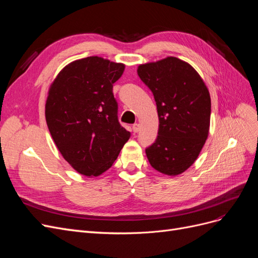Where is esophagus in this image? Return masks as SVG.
Listing matches in <instances>:
<instances>
[{"label": "esophagus", "mask_w": 258, "mask_h": 258, "mask_svg": "<svg viewBox=\"0 0 258 258\" xmlns=\"http://www.w3.org/2000/svg\"><path fill=\"white\" fill-rule=\"evenodd\" d=\"M132 131L135 132V134H137V132L140 131V124L139 123H135L134 126H132Z\"/></svg>", "instance_id": "obj_1"}]
</instances>
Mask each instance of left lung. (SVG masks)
Returning <instances> with one entry per match:
<instances>
[{
  "mask_svg": "<svg viewBox=\"0 0 258 258\" xmlns=\"http://www.w3.org/2000/svg\"><path fill=\"white\" fill-rule=\"evenodd\" d=\"M138 75L153 92L159 118L158 137L145 150L147 159L163 174H181L209 136V90L196 70L175 57L139 66Z\"/></svg>",
  "mask_w": 258,
  "mask_h": 258,
  "instance_id": "1",
  "label": "left lung"
}]
</instances>
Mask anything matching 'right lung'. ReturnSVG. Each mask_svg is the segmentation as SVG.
<instances>
[{
  "label": "right lung",
  "mask_w": 258,
  "mask_h": 258,
  "mask_svg": "<svg viewBox=\"0 0 258 258\" xmlns=\"http://www.w3.org/2000/svg\"><path fill=\"white\" fill-rule=\"evenodd\" d=\"M124 66L101 57L71 62L51 84L45 116L53 142L77 172L98 176L110 169L129 138L118 121L113 84Z\"/></svg>",
  "instance_id": "add662e5"
}]
</instances>
